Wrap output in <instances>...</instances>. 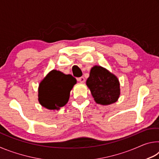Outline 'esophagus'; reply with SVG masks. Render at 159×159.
<instances>
[{
  "label": "esophagus",
  "mask_w": 159,
  "mask_h": 159,
  "mask_svg": "<svg viewBox=\"0 0 159 159\" xmlns=\"http://www.w3.org/2000/svg\"><path fill=\"white\" fill-rule=\"evenodd\" d=\"M77 80L78 81H79V82H80V83H84L85 81V78L84 77H80V78H78L77 79Z\"/></svg>",
  "instance_id": "obj_1"
}]
</instances>
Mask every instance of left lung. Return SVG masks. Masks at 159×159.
I'll return each instance as SVG.
<instances>
[{
  "label": "left lung",
  "instance_id": "obj_1",
  "mask_svg": "<svg viewBox=\"0 0 159 159\" xmlns=\"http://www.w3.org/2000/svg\"><path fill=\"white\" fill-rule=\"evenodd\" d=\"M86 85L96 103L101 105L115 103L120 95L118 78L101 66L95 65L91 68Z\"/></svg>",
  "mask_w": 159,
  "mask_h": 159
}]
</instances>
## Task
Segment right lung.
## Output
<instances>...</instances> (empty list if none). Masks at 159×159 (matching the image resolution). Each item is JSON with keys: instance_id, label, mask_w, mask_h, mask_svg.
<instances>
[{"instance_id": "1", "label": "right lung", "mask_w": 159, "mask_h": 159, "mask_svg": "<svg viewBox=\"0 0 159 159\" xmlns=\"http://www.w3.org/2000/svg\"><path fill=\"white\" fill-rule=\"evenodd\" d=\"M76 80L70 74L53 69L39 83V102L50 110H59L68 102L70 92Z\"/></svg>"}]
</instances>
